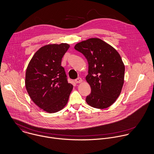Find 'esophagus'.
<instances>
[{
	"label": "esophagus",
	"instance_id": "obj_1",
	"mask_svg": "<svg viewBox=\"0 0 154 154\" xmlns=\"http://www.w3.org/2000/svg\"><path fill=\"white\" fill-rule=\"evenodd\" d=\"M75 82L76 83H82V82H83V80H82V79L80 77H78L77 79H76L75 80Z\"/></svg>",
	"mask_w": 154,
	"mask_h": 154
}]
</instances>
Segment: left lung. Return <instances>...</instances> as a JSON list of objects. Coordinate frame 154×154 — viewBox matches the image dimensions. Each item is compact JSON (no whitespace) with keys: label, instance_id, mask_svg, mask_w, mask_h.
<instances>
[{"label":"left lung","instance_id":"1","mask_svg":"<svg viewBox=\"0 0 154 154\" xmlns=\"http://www.w3.org/2000/svg\"><path fill=\"white\" fill-rule=\"evenodd\" d=\"M74 49L86 57L89 64L86 77L91 93L86 101L95 108L104 109L118 98L124 84L125 66L118 52L97 38H91L75 45Z\"/></svg>","mask_w":154,"mask_h":154}]
</instances>
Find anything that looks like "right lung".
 Returning <instances> with one entry per match:
<instances>
[{
    "instance_id": "right-lung-1",
    "label": "right lung",
    "mask_w": 154,
    "mask_h": 154,
    "mask_svg": "<svg viewBox=\"0 0 154 154\" xmlns=\"http://www.w3.org/2000/svg\"><path fill=\"white\" fill-rule=\"evenodd\" d=\"M69 48L66 43L45 45L34 54L27 68V91L34 103L49 113L63 108L73 88L61 66Z\"/></svg>"
}]
</instances>
